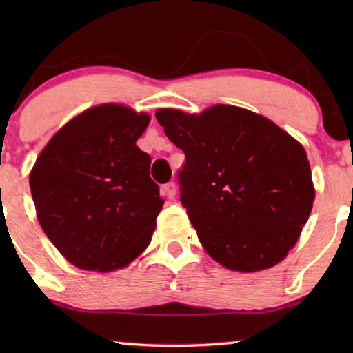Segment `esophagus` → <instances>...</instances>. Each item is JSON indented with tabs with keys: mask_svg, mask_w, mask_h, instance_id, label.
I'll return each instance as SVG.
<instances>
[{
	"mask_svg": "<svg viewBox=\"0 0 353 353\" xmlns=\"http://www.w3.org/2000/svg\"><path fill=\"white\" fill-rule=\"evenodd\" d=\"M163 194H165L168 199H173V197L176 196V185L173 181L167 183V185H163Z\"/></svg>",
	"mask_w": 353,
	"mask_h": 353,
	"instance_id": "esophagus-1",
	"label": "esophagus"
}]
</instances>
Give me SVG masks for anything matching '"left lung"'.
Masks as SVG:
<instances>
[{
  "instance_id": "8db88e82",
  "label": "left lung",
  "mask_w": 353,
  "mask_h": 353,
  "mask_svg": "<svg viewBox=\"0 0 353 353\" xmlns=\"http://www.w3.org/2000/svg\"><path fill=\"white\" fill-rule=\"evenodd\" d=\"M185 152L180 201L207 254L236 272L273 267L297 243L315 190L305 149L272 120L219 104L156 112Z\"/></svg>"
}]
</instances>
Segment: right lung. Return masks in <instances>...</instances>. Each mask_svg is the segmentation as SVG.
<instances>
[{
    "label": "right lung",
    "mask_w": 353,
    "mask_h": 353,
    "mask_svg": "<svg viewBox=\"0 0 353 353\" xmlns=\"http://www.w3.org/2000/svg\"><path fill=\"white\" fill-rule=\"evenodd\" d=\"M149 115L96 105L64 125L30 173L43 231L83 270L110 272L151 243L163 201L149 176L151 157L137 146Z\"/></svg>",
    "instance_id": "1"
}]
</instances>
